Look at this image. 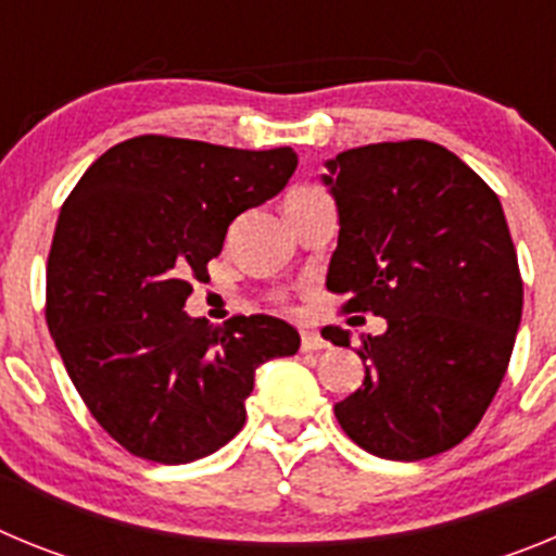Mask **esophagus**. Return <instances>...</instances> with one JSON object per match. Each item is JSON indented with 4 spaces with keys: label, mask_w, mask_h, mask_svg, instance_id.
Returning <instances> with one entry per match:
<instances>
[{
    "label": "esophagus",
    "mask_w": 556,
    "mask_h": 556,
    "mask_svg": "<svg viewBox=\"0 0 556 556\" xmlns=\"http://www.w3.org/2000/svg\"><path fill=\"white\" fill-rule=\"evenodd\" d=\"M301 348H303V351H320V348H326V339H323L317 331H303L301 333Z\"/></svg>",
    "instance_id": "obj_1"
}]
</instances>
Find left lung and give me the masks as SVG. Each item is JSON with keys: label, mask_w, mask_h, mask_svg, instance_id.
<instances>
[{"label": "left lung", "mask_w": 556, "mask_h": 556, "mask_svg": "<svg viewBox=\"0 0 556 556\" xmlns=\"http://www.w3.org/2000/svg\"><path fill=\"white\" fill-rule=\"evenodd\" d=\"M339 211L326 287L384 317L362 337L365 381L333 406L381 459L415 462L479 426L513 356L523 283L495 191L434 141H381L326 161ZM351 345L339 326L323 328Z\"/></svg>", "instance_id": "8db88e82"}]
</instances>
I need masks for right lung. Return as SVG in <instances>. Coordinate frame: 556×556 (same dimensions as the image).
<instances>
[{
    "instance_id": "add662e5",
    "label": "right lung",
    "mask_w": 556,
    "mask_h": 556,
    "mask_svg": "<svg viewBox=\"0 0 556 556\" xmlns=\"http://www.w3.org/2000/svg\"><path fill=\"white\" fill-rule=\"evenodd\" d=\"M292 147L236 150L136 136L88 166L61 208L47 326L97 424L141 459L184 465L244 426L255 370L301 333L269 314L211 326L186 314L242 211L292 178Z\"/></svg>"
}]
</instances>
